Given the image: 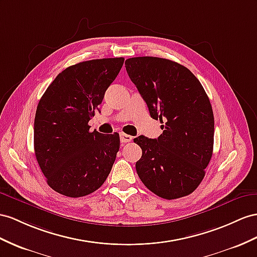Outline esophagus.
<instances>
[{"label": "esophagus", "mask_w": 257, "mask_h": 257, "mask_svg": "<svg viewBox=\"0 0 257 257\" xmlns=\"http://www.w3.org/2000/svg\"><path fill=\"white\" fill-rule=\"evenodd\" d=\"M133 140V137L126 135V134H120V142L121 143H127Z\"/></svg>", "instance_id": "34e87169"}]
</instances>
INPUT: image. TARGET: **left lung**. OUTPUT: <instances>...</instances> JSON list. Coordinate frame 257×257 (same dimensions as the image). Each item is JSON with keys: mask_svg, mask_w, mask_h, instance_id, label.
Masks as SVG:
<instances>
[{"mask_svg": "<svg viewBox=\"0 0 257 257\" xmlns=\"http://www.w3.org/2000/svg\"><path fill=\"white\" fill-rule=\"evenodd\" d=\"M124 65L151 117L165 123L157 139L134 140L142 149L138 176L163 199L192 193L213 154L214 114L205 90L187 67L166 58L133 57Z\"/></svg>", "mask_w": 257, "mask_h": 257, "instance_id": "obj_1", "label": "left lung"}]
</instances>
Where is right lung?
Masks as SVG:
<instances>
[{
	"mask_svg": "<svg viewBox=\"0 0 257 257\" xmlns=\"http://www.w3.org/2000/svg\"><path fill=\"white\" fill-rule=\"evenodd\" d=\"M124 58H101L69 66L57 75L35 118V154L48 185L69 197L88 195L109 175L119 135L90 131L89 120Z\"/></svg>",
	"mask_w": 257,
	"mask_h": 257,
	"instance_id": "1",
	"label": "right lung"
}]
</instances>
